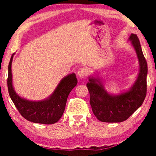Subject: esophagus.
<instances>
[{
  "instance_id": "obj_1",
  "label": "esophagus",
  "mask_w": 156,
  "mask_h": 156,
  "mask_svg": "<svg viewBox=\"0 0 156 156\" xmlns=\"http://www.w3.org/2000/svg\"><path fill=\"white\" fill-rule=\"evenodd\" d=\"M89 74V71L87 68L85 67H81L79 69L78 72H77V75L80 77H85L88 75Z\"/></svg>"
}]
</instances>
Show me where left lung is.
<instances>
[{
  "label": "left lung",
  "mask_w": 156,
  "mask_h": 156,
  "mask_svg": "<svg viewBox=\"0 0 156 156\" xmlns=\"http://www.w3.org/2000/svg\"><path fill=\"white\" fill-rule=\"evenodd\" d=\"M129 40L135 48L140 62V72L131 89L119 96L106 92L101 83L95 79H89L87 84L90 94V105L94 116L102 122L118 123L129 118L140 106L146 97L148 65L138 36L131 34Z\"/></svg>",
  "instance_id": "left-lung-1"
}]
</instances>
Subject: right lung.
Listing matches in <instances>:
<instances>
[{
  "instance_id": "add662e5",
  "label": "right lung",
  "mask_w": 156,
  "mask_h": 156,
  "mask_svg": "<svg viewBox=\"0 0 156 156\" xmlns=\"http://www.w3.org/2000/svg\"><path fill=\"white\" fill-rule=\"evenodd\" d=\"M12 55L8 65L7 84L10 99L19 113L27 121L33 123L43 124L56 123L62 116L70 91L77 83L75 74L72 73L64 78L49 99L41 101H27L17 95L12 87L11 73Z\"/></svg>"
}]
</instances>
